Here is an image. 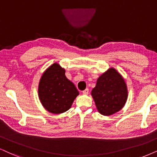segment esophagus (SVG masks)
Listing matches in <instances>:
<instances>
[{
  "label": "esophagus",
  "mask_w": 157,
  "mask_h": 157,
  "mask_svg": "<svg viewBox=\"0 0 157 157\" xmlns=\"http://www.w3.org/2000/svg\"><path fill=\"white\" fill-rule=\"evenodd\" d=\"M88 92H89V90H88V88H86V89H85V90H84L82 91V93L84 95H87V94H88Z\"/></svg>",
  "instance_id": "obj_1"
}]
</instances>
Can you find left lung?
Here are the masks:
<instances>
[{"instance_id":"8db88e82","label":"left lung","mask_w":157,"mask_h":157,"mask_svg":"<svg viewBox=\"0 0 157 157\" xmlns=\"http://www.w3.org/2000/svg\"><path fill=\"white\" fill-rule=\"evenodd\" d=\"M128 88L124 78L114 68H109L97 80L91 91L101 114L109 116L120 111L128 99Z\"/></svg>"}]
</instances>
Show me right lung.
Instances as JSON below:
<instances>
[{"label":"right lung","mask_w":157,"mask_h":157,"mask_svg":"<svg viewBox=\"0 0 157 157\" xmlns=\"http://www.w3.org/2000/svg\"><path fill=\"white\" fill-rule=\"evenodd\" d=\"M79 92L65 76V69L54 63L43 72L38 85V96L43 106L52 114H61L72 106Z\"/></svg>","instance_id":"right-lung-1"}]
</instances>
